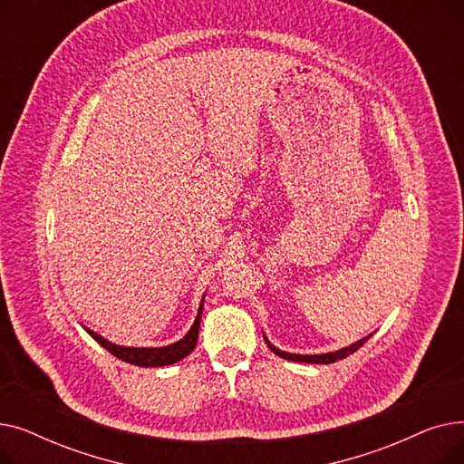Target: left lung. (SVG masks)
Segmentation results:
<instances>
[{
  "mask_svg": "<svg viewBox=\"0 0 464 464\" xmlns=\"http://www.w3.org/2000/svg\"><path fill=\"white\" fill-rule=\"evenodd\" d=\"M367 340H369V336H367V338H361L359 343H355V344H352V346H348V348H343V350H338V352H331V353H322V355H299V353H287V352H282V350L275 348V346H273L266 338H265V343H266V346H269L276 355H280V357H284V359H287V361H297V362H315V364H329V362L340 361V359L348 357L350 353L357 352L364 343H367Z\"/></svg>",
  "mask_w": 464,
  "mask_h": 464,
  "instance_id": "1",
  "label": "left lung"
}]
</instances>
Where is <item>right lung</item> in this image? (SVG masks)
Segmentation results:
<instances>
[{"label": "right lung", "instance_id": "obj_1", "mask_svg": "<svg viewBox=\"0 0 464 464\" xmlns=\"http://www.w3.org/2000/svg\"><path fill=\"white\" fill-rule=\"evenodd\" d=\"M201 314H203V301L198 312V318L193 322V327L189 329V333L179 340V343L170 344V346H163V348H126V346H116L109 340H105L102 334H97L90 329L88 334L97 340V344H102L109 353H112L114 357L126 361L130 364H137V367H163V364H173L180 359H184L186 355H189L198 344V336H199V324H201Z\"/></svg>", "mask_w": 464, "mask_h": 464}]
</instances>
